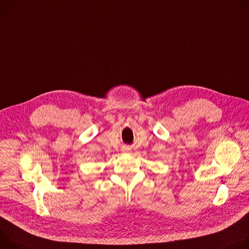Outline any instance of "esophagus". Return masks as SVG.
<instances>
[{
    "label": "esophagus",
    "instance_id": "1",
    "mask_svg": "<svg viewBox=\"0 0 249 249\" xmlns=\"http://www.w3.org/2000/svg\"><path fill=\"white\" fill-rule=\"evenodd\" d=\"M124 152H126V151H127V150H126V149H124Z\"/></svg>",
    "mask_w": 249,
    "mask_h": 249
}]
</instances>
